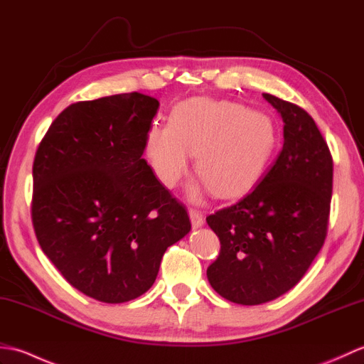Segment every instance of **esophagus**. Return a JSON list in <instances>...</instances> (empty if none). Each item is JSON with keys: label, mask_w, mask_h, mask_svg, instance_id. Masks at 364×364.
<instances>
[{"label": "esophagus", "mask_w": 364, "mask_h": 364, "mask_svg": "<svg viewBox=\"0 0 364 364\" xmlns=\"http://www.w3.org/2000/svg\"><path fill=\"white\" fill-rule=\"evenodd\" d=\"M189 218H191V222H192V227H194V228H198V227L203 225L205 219H203V214L200 211L189 210Z\"/></svg>", "instance_id": "esophagus-1"}]
</instances>
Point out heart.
I'll return each instance as SVG.
<instances>
[{
    "mask_svg": "<svg viewBox=\"0 0 364 364\" xmlns=\"http://www.w3.org/2000/svg\"><path fill=\"white\" fill-rule=\"evenodd\" d=\"M277 145L272 115L228 100L184 102L173 111L170 125L154 123L145 136L146 159L166 188L180 183L191 154H197V173L220 198L249 192L264 175Z\"/></svg>",
    "mask_w": 364,
    "mask_h": 364,
    "instance_id": "obj_1",
    "label": "heart"
}]
</instances>
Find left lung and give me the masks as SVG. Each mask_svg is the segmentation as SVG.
Listing matches in <instances>:
<instances>
[{
  "label": "left lung",
  "instance_id": "8db88e82",
  "mask_svg": "<svg viewBox=\"0 0 364 364\" xmlns=\"http://www.w3.org/2000/svg\"><path fill=\"white\" fill-rule=\"evenodd\" d=\"M262 97L283 119V149L250 194L206 218L220 241L208 280L239 305L266 304L301 280L326 241L333 189V159L311 115Z\"/></svg>",
  "mask_w": 364,
  "mask_h": 364
}]
</instances>
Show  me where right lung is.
<instances>
[{"label":"right lung","mask_w":364,"mask_h":364,"mask_svg":"<svg viewBox=\"0 0 364 364\" xmlns=\"http://www.w3.org/2000/svg\"><path fill=\"white\" fill-rule=\"evenodd\" d=\"M158 107L139 92L73 103L36 151L37 241L73 288L105 304L149 291L167 247L191 230L188 211L142 158Z\"/></svg>","instance_id":"add662e5"}]
</instances>
